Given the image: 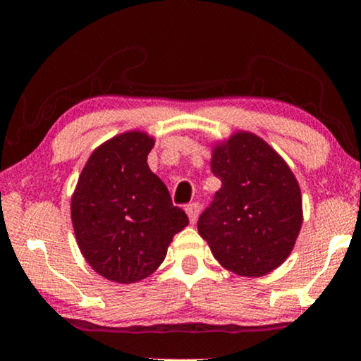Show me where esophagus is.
<instances>
[{
  "label": "esophagus",
  "mask_w": 361,
  "mask_h": 361,
  "mask_svg": "<svg viewBox=\"0 0 361 361\" xmlns=\"http://www.w3.org/2000/svg\"><path fill=\"white\" fill-rule=\"evenodd\" d=\"M185 212L187 215H189V220L192 224H195L197 216H199V212H200V204L199 202H190V204L185 205Z\"/></svg>",
  "instance_id": "esophagus-1"
}]
</instances>
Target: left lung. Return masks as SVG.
<instances>
[{"mask_svg": "<svg viewBox=\"0 0 361 361\" xmlns=\"http://www.w3.org/2000/svg\"><path fill=\"white\" fill-rule=\"evenodd\" d=\"M212 172L221 189L197 228L215 259L240 276L258 278L288 258L302 225L298 180L273 147L251 133L216 146Z\"/></svg>", "mask_w": 361, "mask_h": 361, "instance_id": "8db88e82", "label": "left lung"}]
</instances>
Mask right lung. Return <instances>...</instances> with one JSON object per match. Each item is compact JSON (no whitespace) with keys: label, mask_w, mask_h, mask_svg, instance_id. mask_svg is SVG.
I'll return each instance as SVG.
<instances>
[{"label":"right lung","mask_w":361,"mask_h":361,"mask_svg":"<svg viewBox=\"0 0 361 361\" xmlns=\"http://www.w3.org/2000/svg\"><path fill=\"white\" fill-rule=\"evenodd\" d=\"M154 140L130 131L103 142L87 161L72 197V224L87 263L115 283L149 276L189 219L147 166Z\"/></svg>","instance_id":"1"}]
</instances>
